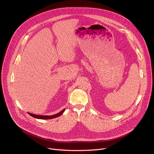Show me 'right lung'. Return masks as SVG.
<instances>
[{
    "instance_id": "add662e5",
    "label": "right lung",
    "mask_w": 154,
    "mask_h": 154,
    "mask_svg": "<svg viewBox=\"0 0 154 154\" xmlns=\"http://www.w3.org/2000/svg\"><path fill=\"white\" fill-rule=\"evenodd\" d=\"M64 111H65V109H63L62 110H61L60 112H59L58 114H56L53 115V116H39V115L32 114H30V113H29V114L30 116H31L32 117H33L36 118V119H54V118H55V117H59L60 116H61L63 114Z\"/></svg>"
}]
</instances>
